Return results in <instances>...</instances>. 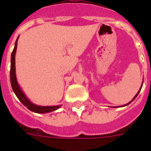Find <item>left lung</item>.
I'll return each mask as SVG.
<instances>
[{
  "instance_id": "obj_1",
  "label": "left lung",
  "mask_w": 151,
  "mask_h": 151,
  "mask_svg": "<svg viewBox=\"0 0 151 151\" xmlns=\"http://www.w3.org/2000/svg\"><path fill=\"white\" fill-rule=\"evenodd\" d=\"M142 84H143V83H142ZM141 88H142V86H141V88H140V90H139V91H138V93H137V94H136V95H135V96H134V97H133V99H132V101H130V102H129V103H128V104H125V105H122V106H126V105L129 104H130V103H131V102H132V101H134V99H135V97H137V96H138V94H139V92H140V91H141Z\"/></svg>"
}]
</instances>
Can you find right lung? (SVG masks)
Here are the masks:
<instances>
[{"label": "right lung", "mask_w": 151, "mask_h": 151, "mask_svg": "<svg viewBox=\"0 0 151 151\" xmlns=\"http://www.w3.org/2000/svg\"><path fill=\"white\" fill-rule=\"evenodd\" d=\"M19 37L17 38V41L15 43V46L13 48V52L11 54V64H10V83H11L12 88H13V92L15 93L18 99L21 101L22 104L29 109L31 111L37 113H50V112L54 111L60 107V105L59 106H43L35 105L31 102L27 98L25 94L21 90L19 85H18L17 80V76H16V66H15V55L16 51H17V41H18Z\"/></svg>", "instance_id": "right-lung-1"}]
</instances>
